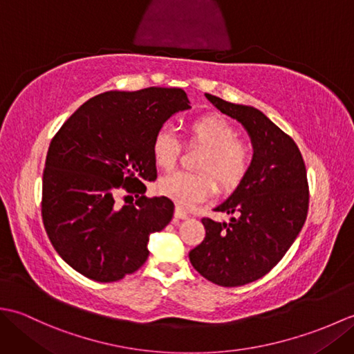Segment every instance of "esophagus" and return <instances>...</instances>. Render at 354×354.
<instances>
[{
  "instance_id": "34e87169",
  "label": "esophagus",
  "mask_w": 354,
  "mask_h": 354,
  "mask_svg": "<svg viewBox=\"0 0 354 354\" xmlns=\"http://www.w3.org/2000/svg\"><path fill=\"white\" fill-rule=\"evenodd\" d=\"M175 217H176V219H187V217H189V213H187L181 205H176Z\"/></svg>"
}]
</instances>
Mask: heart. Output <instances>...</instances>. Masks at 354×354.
<instances>
[{"label": "heart", "instance_id": "1", "mask_svg": "<svg viewBox=\"0 0 354 354\" xmlns=\"http://www.w3.org/2000/svg\"><path fill=\"white\" fill-rule=\"evenodd\" d=\"M190 146L205 147L198 169L202 171H173L158 183L162 196L181 207H193L208 199L216 192V178L222 192H231L243 181L252 162L251 146L237 137V131L228 118L221 114H204L185 127ZM150 152L160 169L170 170L183 152V142L169 127H160L153 135Z\"/></svg>", "mask_w": 354, "mask_h": 354}]
</instances>
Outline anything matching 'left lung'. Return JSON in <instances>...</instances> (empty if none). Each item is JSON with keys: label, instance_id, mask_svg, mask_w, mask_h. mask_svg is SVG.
I'll return each mask as SVG.
<instances>
[{"label": "left lung", "instance_id": "8db88e82", "mask_svg": "<svg viewBox=\"0 0 354 354\" xmlns=\"http://www.w3.org/2000/svg\"><path fill=\"white\" fill-rule=\"evenodd\" d=\"M207 99L243 124L254 156L243 181L214 208L232 214L230 223L204 217L205 239L189 257L208 281L234 288L266 275L295 242L309 209V184L295 141L263 112L212 94Z\"/></svg>", "mask_w": 354, "mask_h": 354}]
</instances>
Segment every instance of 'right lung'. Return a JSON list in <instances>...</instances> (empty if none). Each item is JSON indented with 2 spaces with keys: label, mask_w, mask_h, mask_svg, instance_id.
Segmentation results:
<instances>
[{
  "label": "right lung",
  "mask_w": 354,
  "mask_h": 354,
  "mask_svg": "<svg viewBox=\"0 0 354 354\" xmlns=\"http://www.w3.org/2000/svg\"><path fill=\"white\" fill-rule=\"evenodd\" d=\"M189 103L181 88L108 91L82 104L53 137L42 221L57 254L82 275L111 283L145 265L149 236L167 227L175 209L169 198L145 196V181L156 179L150 145ZM123 191L138 199L122 205Z\"/></svg>",
  "instance_id": "obj_1"
}]
</instances>
